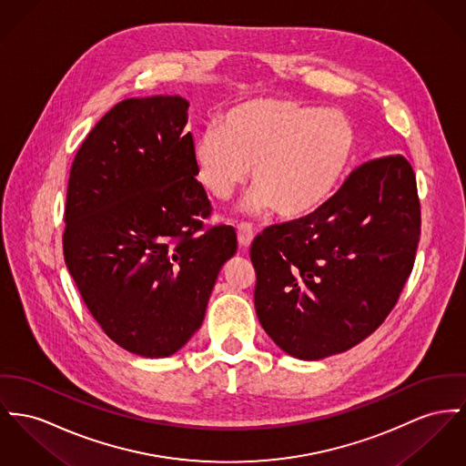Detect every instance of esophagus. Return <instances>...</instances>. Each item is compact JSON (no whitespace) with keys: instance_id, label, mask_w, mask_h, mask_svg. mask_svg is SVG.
<instances>
[{"instance_id":"esophagus-1","label":"esophagus","mask_w":466,"mask_h":466,"mask_svg":"<svg viewBox=\"0 0 466 466\" xmlns=\"http://www.w3.org/2000/svg\"><path fill=\"white\" fill-rule=\"evenodd\" d=\"M237 235H238V244L242 248H248L254 238V231H252L250 224H246V222L237 226Z\"/></svg>"}]
</instances>
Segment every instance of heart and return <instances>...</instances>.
Here are the masks:
<instances>
[{
    "mask_svg": "<svg viewBox=\"0 0 466 466\" xmlns=\"http://www.w3.org/2000/svg\"><path fill=\"white\" fill-rule=\"evenodd\" d=\"M357 152V132L339 111L286 98H256L231 107L218 127L192 143L196 178L212 198L226 199L252 167V212L300 220L339 190Z\"/></svg>",
    "mask_w": 466,
    "mask_h": 466,
    "instance_id": "b5f03b06",
    "label": "heart"
}]
</instances>
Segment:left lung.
<instances>
[{"mask_svg": "<svg viewBox=\"0 0 466 466\" xmlns=\"http://www.w3.org/2000/svg\"><path fill=\"white\" fill-rule=\"evenodd\" d=\"M420 237L415 173L403 156L351 171L316 214L274 224L250 246L256 314L288 355L319 360L385 321Z\"/></svg>", "mask_w": 466, "mask_h": 466, "instance_id": "1", "label": "left lung"}]
</instances>
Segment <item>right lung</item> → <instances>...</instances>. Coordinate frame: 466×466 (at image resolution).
Masks as SVG:
<instances>
[{
    "label": "right lung",
    "instance_id": "add662e5",
    "mask_svg": "<svg viewBox=\"0 0 466 466\" xmlns=\"http://www.w3.org/2000/svg\"><path fill=\"white\" fill-rule=\"evenodd\" d=\"M188 102H118L83 141L66 187L63 256L95 321L139 357L177 353L201 327L235 228L203 226Z\"/></svg>",
    "mask_w": 466,
    "mask_h": 466
}]
</instances>
